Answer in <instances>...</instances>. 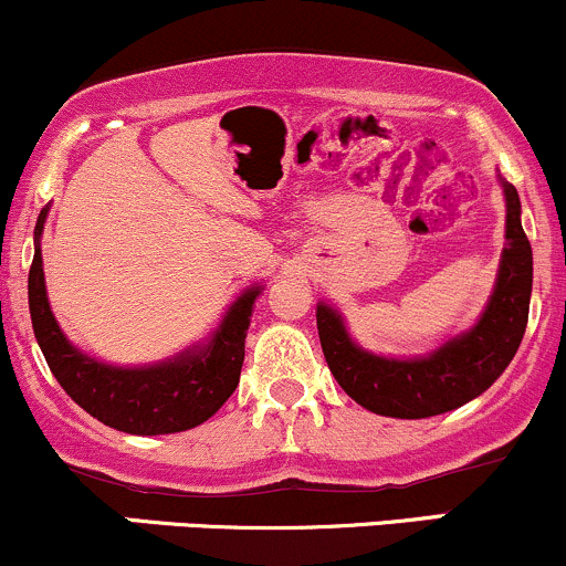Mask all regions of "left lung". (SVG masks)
Here are the masks:
<instances>
[{"label": "left lung", "instance_id": "1", "mask_svg": "<svg viewBox=\"0 0 566 566\" xmlns=\"http://www.w3.org/2000/svg\"><path fill=\"white\" fill-rule=\"evenodd\" d=\"M505 239L503 263L492 301L471 333L454 337L426 359H382L354 346L340 316L329 305L316 308V327L329 373L350 399L369 412L388 418H431L465 405L484 394L511 365L530 316L532 247L522 229V205L505 184Z\"/></svg>", "mask_w": 566, "mask_h": 566}]
</instances>
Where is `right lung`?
Returning a JSON list of instances; mask_svg holds the SVG:
<instances>
[{"mask_svg":"<svg viewBox=\"0 0 566 566\" xmlns=\"http://www.w3.org/2000/svg\"><path fill=\"white\" fill-rule=\"evenodd\" d=\"M44 216L48 210H42L34 231L36 252L29 271V311L39 348L63 391L101 423L138 437L186 431L212 418L239 386L252 303L261 290H247L231 305L210 346L197 354L140 369L101 365L71 346L50 311L39 252Z\"/></svg>","mask_w":566,"mask_h":566,"instance_id":"right-lung-1","label":"right lung"}]
</instances>
